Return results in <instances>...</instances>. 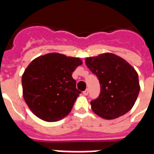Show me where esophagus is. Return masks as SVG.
<instances>
[{
	"instance_id": "esophagus-1",
	"label": "esophagus",
	"mask_w": 154,
	"mask_h": 154,
	"mask_svg": "<svg viewBox=\"0 0 154 154\" xmlns=\"http://www.w3.org/2000/svg\"><path fill=\"white\" fill-rule=\"evenodd\" d=\"M88 92H89L88 89H86V90L83 91V95H85V96H87V95H88Z\"/></svg>"
}]
</instances>
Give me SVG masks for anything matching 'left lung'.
<instances>
[{
    "instance_id": "left-lung-1",
    "label": "left lung",
    "mask_w": 154,
    "mask_h": 154,
    "mask_svg": "<svg viewBox=\"0 0 154 154\" xmlns=\"http://www.w3.org/2000/svg\"><path fill=\"white\" fill-rule=\"evenodd\" d=\"M85 62L100 85L99 97L91 101L94 112L103 119H113L131 110L140 91L135 69L110 53L87 57Z\"/></svg>"
}]
</instances>
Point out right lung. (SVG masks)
I'll use <instances>...</instances> for the list:
<instances>
[{"label":"right lung","instance_id":"obj_1","mask_svg":"<svg viewBox=\"0 0 154 154\" xmlns=\"http://www.w3.org/2000/svg\"><path fill=\"white\" fill-rule=\"evenodd\" d=\"M82 64L79 57L57 53L36 57L22 76L23 97L35 116L48 122L67 116L81 93L72 74Z\"/></svg>","mask_w":154,"mask_h":154}]
</instances>
